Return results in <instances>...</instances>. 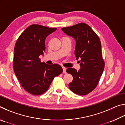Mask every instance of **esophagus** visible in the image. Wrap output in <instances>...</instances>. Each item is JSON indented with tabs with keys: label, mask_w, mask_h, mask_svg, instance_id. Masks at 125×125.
Returning <instances> with one entry per match:
<instances>
[{
	"label": "esophagus",
	"mask_w": 125,
	"mask_h": 125,
	"mask_svg": "<svg viewBox=\"0 0 125 125\" xmlns=\"http://www.w3.org/2000/svg\"><path fill=\"white\" fill-rule=\"evenodd\" d=\"M62 68H63V73H66V68L64 67H63Z\"/></svg>",
	"instance_id": "obj_1"
}]
</instances>
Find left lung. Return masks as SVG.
I'll return each instance as SVG.
<instances>
[{"label":"left lung","mask_w":125,"mask_h":125,"mask_svg":"<svg viewBox=\"0 0 125 125\" xmlns=\"http://www.w3.org/2000/svg\"><path fill=\"white\" fill-rule=\"evenodd\" d=\"M62 30L75 39V58L80 59L79 71L72 68L66 70L73 77V81L69 84V88L76 94L85 95L96 87L104 69L100 40L96 33L85 23L63 27Z\"/></svg>","instance_id":"obj_1"}]
</instances>
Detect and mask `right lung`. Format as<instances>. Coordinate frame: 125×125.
<instances>
[{
  "label": "right lung",
  "instance_id": "right-lung-1",
  "mask_svg": "<svg viewBox=\"0 0 125 125\" xmlns=\"http://www.w3.org/2000/svg\"><path fill=\"white\" fill-rule=\"evenodd\" d=\"M56 28L31 25L17 40L14 48L13 67L21 85L30 94L39 95L47 90L54 78L62 73L57 64L41 62L40 56L45 51V40Z\"/></svg>",
  "mask_w": 125,
  "mask_h": 125
}]
</instances>
